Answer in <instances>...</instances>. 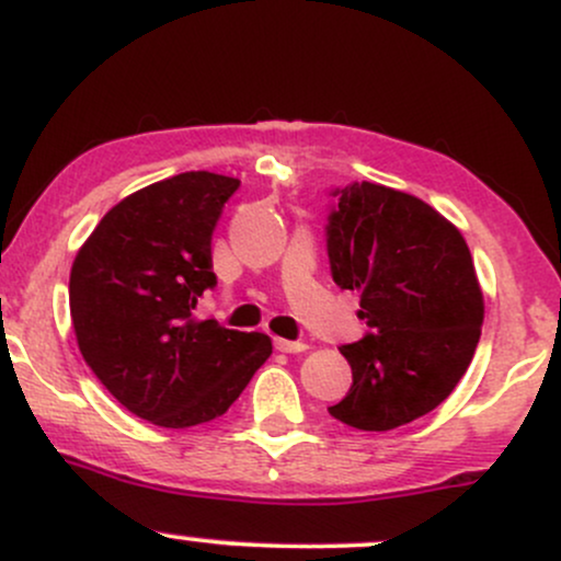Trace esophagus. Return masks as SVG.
I'll return each instance as SVG.
<instances>
[{
    "instance_id": "1",
    "label": "esophagus",
    "mask_w": 561,
    "mask_h": 561,
    "mask_svg": "<svg viewBox=\"0 0 561 561\" xmlns=\"http://www.w3.org/2000/svg\"><path fill=\"white\" fill-rule=\"evenodd\" d=\"M274 347H276V351H282V353H302V351H308V343H302V340L276 337Z\"/></svg>"
}]
</instances>
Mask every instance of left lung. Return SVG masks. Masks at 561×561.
Instances as JSON below:
<instances>
[{
	"label": "left lung",
	"mask_w": 561,
	"mask_h": 561,
	"mask_svg": "<svg viewBox=\"0 0 561 561\" xmlns=\"http://www.w3.org/2000/svg\"><path fill=\"white\" fill-rule=\"evenodd\" d=\"M332 279L362 295L369 334L340 353L353 385L330 414L385 433L430 414L465 377L485 302L461 231L420 197L371 182L334 190Z\"/></svg>",
	"instance_id": "8db88e82"
}]
</instances>
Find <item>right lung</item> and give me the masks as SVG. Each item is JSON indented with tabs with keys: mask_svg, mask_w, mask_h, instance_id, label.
Segmentation results:
<instances>
[{
	"mask_svg": "<svg viewBox=\"0 0 561 561\" xmlns=\"http://www.w3.org/2000/svg\"><path fill=\"white\" fill-rule=\"evenodd\" d=\"M237 186L210 171L145 186L102 216L70 268L83 362L115 401L158 427L227 414L272 356L268 334L192 317L216 287L210 237Z\"/></svg>",
	"mask_w": 561,
	"mask_h": 561,
	"instance_id": "add662e5",
	"label": "right lung"
}]
</instances>
